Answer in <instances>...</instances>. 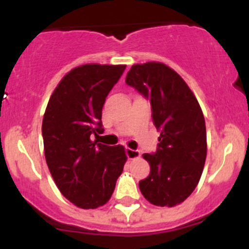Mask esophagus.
<instances>
[{
  "label": "esophagus",
  "instance_id": "1",
  "mask_svg": "<svg viewBox=\"0 0 249 249\" xmlns=\"http://www.w3.org/2000/svg\"><path fill=\"white\" fill-rule=\"evenodd\" d=\"M125 153H126V157L129 158L130 160L136 159V158H140V150L137 149H131V148H126L125 149Z\"/></svg>",
  "mask_w": 249,
  "mask_h": 249
}]
</instances>
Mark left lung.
I'll return each mask as SVG.
<instances>
[{"label":"left lung","instance_id":"1","mask_svg":"<svg viewBox=\"0 0 249 249\" xmlns=\"http://www.w3.org/2000/svg\"><path fill=\"white\" fill-rule=\"evenodd\" d=\"M125 83L149 100L153 123L160 131L157 152L143 154L150 172L140 180V190L153 205L172 207L194 192L205 166L201 107L179 74L161 62L134 65Z\"/></svg>","mask_w":249,"mask_h":249}]
</instances>
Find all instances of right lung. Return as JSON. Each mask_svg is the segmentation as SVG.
Returning a JSON list of instances; mask_svg holds the SVG:
<instances>
[{
	"label": "right lung",
	"mask_w": 249,
	"mask_h": 249,
	"mask_svg": "<svg viewBox=\"0 0 249 249\" xmlns=\"http://www.w3.org/2000/svg\"><path fill=\"white\" fill-rule=\"evenodd\" d=\"M125 67H76L59 83L44 113L42 136L49 171L61 194L84 210L108 201L126 161L123 145L91 140L104 131L102 107Z\"/></svg>",
	"instance_id": "1"
}]
</instances>
